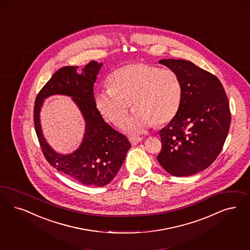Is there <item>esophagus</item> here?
Returning <instances> with one entry per match:
<instances>
[{
  "label": "esophagus",
  "instance_id": "34e87169",
  "mask_svg": "<svg viewBox=\"0 0 250 250\" xmlns=\"http://www.w3.org/2000/svg\"><path fill=\"white\" fill-rule=\"evenodd\" d=\"M141 140H142V138H139V137H129V141L133 146L138 145Z\"/></svg>",
  "mask_w": 250,
  "mask_h": 250
}]
</instances>
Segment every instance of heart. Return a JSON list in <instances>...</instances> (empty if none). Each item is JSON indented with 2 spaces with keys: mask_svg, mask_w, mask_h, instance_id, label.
Masks as SVG:
<instances>
[{
  "mask_svg": "<svg viewBox=\"0 0 250 250\" xmlns=\"http://www.w3.org/2000/svg\"><path fill=\"white\" fill-rule=\"evenodd\" d=\"M109 86L95 95L96 107L105 119L119 126L131 103L136 112L123 126L130 134H139L153 124L169 123L181 104V81L170 69L131 63L112 73Z\"/></svg>",
  "mask_w": 250,
  "mask_h": 250,
  "instance_id": "obj_1",
  "label": "heart"
}]
</instances>
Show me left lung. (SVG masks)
I'll list each match as a JSON object with an SVG mask.
<instances>
[{"instance_id":"8db88e82","label":"left lung","mask_w":250,"mask_h":250,"mask_svg":"<svg viewBox=\"0 0 250 250\" xmlns=\"http://www.w3.org/2000/svg\"><path fill=\"white\" fill-rule=\"evenodd\" d=\"M159 62L177 74L182 101L174 118L160 131L157 160L172 175L189 176L205 170L222 151L231 124L229 101L218 78L192 62Z\"/></svg>"}]
</instances>
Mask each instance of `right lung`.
<instances>
[{
  "label": "right lung",
  "mask_w": 250,
  "mask_h": 250,
  "mask_svg": "<svg viewBox=\"0 0 250 250\" xmlns=\"http://www.w3.org/2000/svg\"><path fill=\"white\" fill-rule=\"evenodd\" d=\"M103 63L88 62L82 73L78 66H65L56 71L36 97L34 125L42 153L48 163L69 178L88 187H104L114 178L131 147L127 138L104 120L95 104L93 86ZM54 94L70 95L86 122L85 136L75 153L62 156L45 142L39 123L43 99Z\"/></svg>",
  "instance_id": "1"
}]
</instances>
